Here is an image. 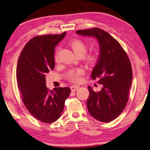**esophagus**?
Segmentation results:
<instances>
[{"label":"esophagus","instance_id":"esophagus-1","mask_svg":"<svg viewBox=\"0 0 150 150\" xmlns=\"http://www.w3.org/2000/svg\"><path fill=\"white\" fill-rule=\"evenodd\" d=\"M79 88V86H71V89L72 91H76V90H78Z\"/></svg>","mask_w":150,"mask_h":150}]
</instances>
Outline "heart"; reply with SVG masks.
I'll return each instance as SVG.
<instances>
[{
    "label": "heart",
    "instance_id": "obj_1",
    "mask_svg": "<svg viewBox=\"0 0 150 150\" xmlns=\"http://www.w3.org/2000/svg\"><path fill=\"white\" fill-rule=\"evenodd\" d=\"M69 46L72 49V51L77 56H83L88 51V46L83 40L79 39H74L71 40L69 42ZM98 59V54L96 52H92L86 54L84 57V61L89 65H93L97 62ZM83 74V70L78 69L76 70H72L69 72L68 74V79L72 83H78L82 81L81 76Z\"/></svg>",
    "mask_w": 150,
    "mask_h": 150
}]
</instances>
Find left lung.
<instances>
[{
    "mask_svg": "<svg viewBox=\"0 0 150 150\" xmlns=\"http://www.w3.org/2000/svg\"><path fill=\"white\" fill-rule=\"evenodd\" d=\"M82 35L93 36L100 47L98 62L91 73L93 79L103 84L100 91L88 86L87 106L89 114L97 120L109 122L124 110L129 99L133 72L129 59L121 44L112 36L98 28L78 30Z\"/></svg>",
    "mask_w": 150,
    "mask_h": 150,
    "instance_id": "8db88e82",
    "label": "left lung"
}]
</instances>
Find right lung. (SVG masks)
Segmentation results:
<instances>
[{
  "instance_id": "add662e5",
  "label": "right lung",
  "mask_w": 150,
  "mask_h": 150,
  "mask_svg": "<svg viewBox=\"0 0 150 150\" xmlns=\"http://www.w3.org/2000/svg\"><path fill=\"white\" fill-rule=\"evenodd\" d=\"M61 34L37 35L28 42L17 62L16 78L22 101L30 114L45 123L55 122L64 110L69 88L46 87V75L55 67V47L64 38Z\"/></svg>"
}]
</instances>
